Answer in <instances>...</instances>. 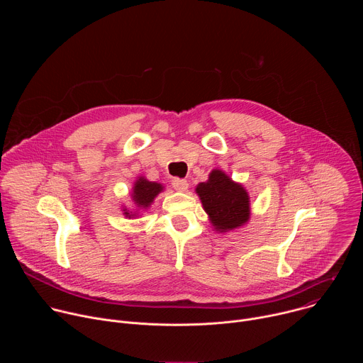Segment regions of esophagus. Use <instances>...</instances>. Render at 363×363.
Returning a JSON list of instances; mask_svg holds the SVG:
<instances>
[{"instance_id":"esophagus-1","label":"esophagus","mask_w":363,"mask_h":363,"mask_svg":"<svg viewBox=\"0 0 363 363\" xmlns=\"http://www.w3.org/2000/svg\"><path fill=\"white\" fill-rule=\"evenodd\" d=\"M172 186H174V189H177L179 192H185V191H188L189 185H188V182L185 179L175 178V179H172Z\"/></svg>"}]
</instances>
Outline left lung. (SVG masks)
Listing matches in <instances>:
<instances>
[{"label": "left lung", "mask_w": 363, "mask_h": 363, "mask_svg": "<svg viewBox=\"0 0 363 363\" xmlns=\"http://www.w3.org/2000/svg\"><path fill=\"white\" fill-rule=\"evenodd\" d=\"M202 208L217 233L241 228L250 221V195L242 184L233 181L223 169H213L195 188Z\"/></svg>", "instance_id": "8db88e82"}]
</instances>
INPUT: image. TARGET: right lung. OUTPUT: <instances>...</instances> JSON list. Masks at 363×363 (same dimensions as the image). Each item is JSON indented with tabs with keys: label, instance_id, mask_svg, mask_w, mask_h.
Instances as JSON below:
<instances>
[{
	"label": "right lung",
	"instance_id": "obj_1",
	"mask_svg": "<svg viewBox=\"0 0 363 363\" xmlns=\"http://www.w3.org/2000/svg\"><path fill=\"white\" fill-rule=\"evenodd\" d=\"M165 186L160 182L147 181L145 177H138L130 192L132 202L135 205L133 210H128V206H122L123 216L126 218H136L142 214L143 210H147L149 206L153 203L155 198H157Z\"/></svg>",
	"mask_w": 363,
	"mask_h": 363
}]
</instances>
